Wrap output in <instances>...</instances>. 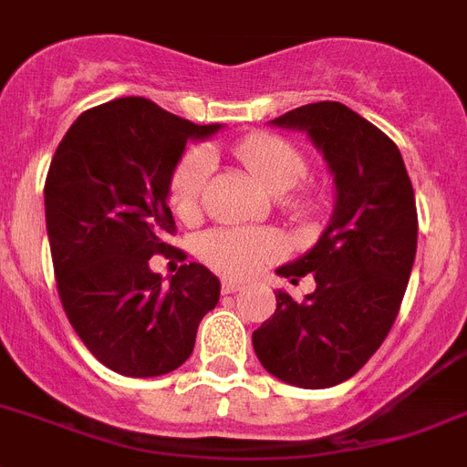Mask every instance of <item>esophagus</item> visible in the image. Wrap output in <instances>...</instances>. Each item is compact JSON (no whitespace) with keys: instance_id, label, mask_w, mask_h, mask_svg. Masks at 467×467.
Returning a JSON list of instances; mask_svg holds the SVG:
<instances>
[{"instance_id":"34e87169","label":"esophagus","mask_w":467,"mask_h":467,"mask_svg":"<svg viewBox=\"0 0 467 467\" xmlns=\"http://www.w3.org/2000/svg\"><path fill=\"white\" fill-rule=\"evenodd\" d=\"M221 289L223 294H234V291H242V284L234 282V279H223Z\"/></svg>"}]
</instances>
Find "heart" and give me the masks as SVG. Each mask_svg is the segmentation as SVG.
<instances>
[{"mask_svg":"<svg viewBox=\"0 0 467 467\" xmlns=\"http://www.w3.org/2000/svg\"><path fill=\"white\" fill-rule=\"evenodd\" d=\"M239 164H244L270 192L284 194L307 176V161L291 143L277 136H249L233 148ZM211 160L206 150H190L171 178V204L183 221L200 213L202 194L209 181ZM279 242L263 230H213L200 239V256L218 273L249 277L265 263L275 261Z\"/></svg>","mask_w":467,"mask_h":467,"instance_id":"heart-1","label":"heart"}]
</instances>
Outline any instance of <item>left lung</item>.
Returning a JSON list of instances; mask_svg holds the SVG:
<instances>
[{
    "mask_svg": "<svg viewBox=\"0 0 467 467\" xmlns=\"http://www.w3.org/2000/svg\"><path fill=\"white\" fill-rule=\"evenodd\" d=\"M310 136L336 185L331 221L319 242L277 275L317 289L301 303L275 291L277 310L251 340L265 371L319 390L352 376L390 334L416 258L419 216L402 155L371 121L336 100L273 119Z\"/></svg>",
    "mask_w": 467,
    "mask_h": 467,
    "instance_id": "1",
    "label": "left lung"
}]
</instances>
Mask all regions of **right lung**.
Returning a JSON list of instances; mask_svg holds the SVG:
<instances>
[{
  "mask_svg": "<svg viewBox=\"0 0 467 467\" xmlns=\"http://www.w3.org/2000/svg\"><path fill=\"white\" fill-rule=\"evenodd\" d=\"M218 129L129 96L77 117L48 166L44 206L60 303L88 352L117 374L152 379L181 367L221 298V282L200 263L181 265L169 284L148 265L173 251L166 200L185 143Z\"/></svg>",
  "mask_w": 467,
  "mask_h": 467,
  "instance_id": "right-lung-1",
  "label": "right lung"
}]
</instances>
